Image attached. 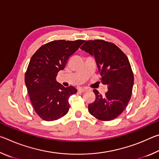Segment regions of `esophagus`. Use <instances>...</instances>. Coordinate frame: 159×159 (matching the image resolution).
<instances>
[{"instance_id": "1", "label": "esophagus", "mask_w": 159, "mask_h": 159, "mask_svg": "<svg viewBox=\"0 0 159 159\" xmlns=\"http://www.w3.org/2000/svg\"><path fill=\"white\" fill-rule=\"evenodd\" d=\"M79 90V91H80V92H82V93L87 92V91L88 90L86 88H80Z\"/></svg>"}]
</instances>
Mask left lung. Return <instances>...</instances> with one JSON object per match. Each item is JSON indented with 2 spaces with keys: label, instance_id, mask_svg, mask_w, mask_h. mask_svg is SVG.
Returning a JSON list of instances; mask_svg holds the SVG:
<instances>
[{
  "label": "left lung",
  "instance_id": "1",
  "mask_svg": "<svg viewBox=\"0 0 159 159\" xmlns=\"http://www.w3.org/2000/svg\"><path fill=\"white\" fill-rule=\"evenodd\" d=\"M80 49L95 57L102 84L109 90L105 96L93 90L96 99L89 104L88 111L99 120L114 119L124 111L133 91L134 76L127 56L116 45L102 40L86 41Z\"/></svg>",
  "mask_w": 159,
  "mask_h": 159
}]
</instances>
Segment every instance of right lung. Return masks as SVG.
<instances>
[{"mask_svg": "<svg viewBox=\"0 0 159 159\" xmlns=\"http://www.w3.org/2000/svg\"><path fill=\"white\" fill-rule=\"evenodd\" d=\"M84 42L54 41L41 46L31 58L25 84L35 111L42 119L57 120L69 111V98L77 90L73 86L64 87L56 77L64 69L70 56Z\"/></svg>", "mask_w": 159, "mask_h": 159, "instance_id": "1", "label": "right lung"}]
</instances>
